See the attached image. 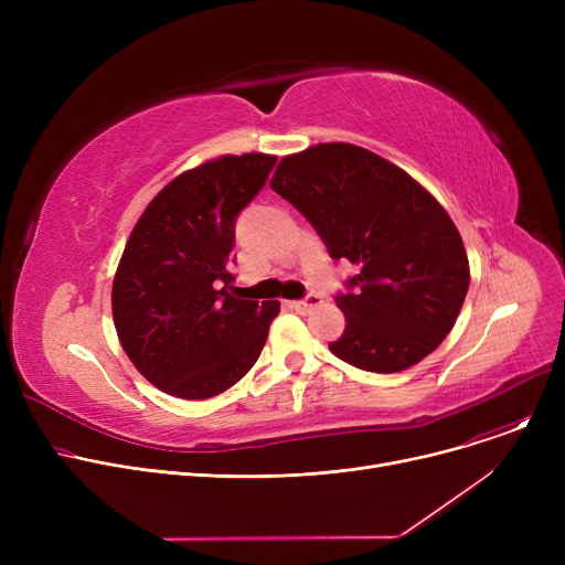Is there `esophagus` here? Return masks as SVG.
Segmentation results:
<instances>
[{"instance_id": "obj_1", "label": "esophagus", "mask_w": 565, "mask_h": 565, "mask_svg": "<svg viewBox=\"0 0 565 565\" xmlns=\"http://www.w3.org/2000/svg\"><path fill=\"white\" fill-rule=\"evenodd\" d=\"M322 305V300H320V295H316V292H309L305 300H295V302H290V307L298 311V313H311L316 307H320Z\"/></svg>"}]
</instances>
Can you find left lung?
I'll return each mask as SVG.
<instances>
[{
    "instance_id": "8db88e82",
    "label": "left lung",
    "mask_w": 565,
    "mask_h": 565,
    "mask_svg": "<svg viewBox=\"0 0 565 565\" xmlns=\"http://www.w3.org/2000/svg\"><path fill=\"white\" fill-rule=\"evenodd\" d=\"M270 188L292 203L334 260L360 273L337 307L345 330L330 350L371 373H398L430 354L456 324L469 288L462 237L401 167L354 143L286 156Z\"/></svg>"
}]
</instances>
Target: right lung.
<instances>
[{"label": "right lung", "instance_id": "right-lung-1", "mask_svg": "<svg viewBox=\"0 0 565 565\" xmlns=\"http://www.w3.org/2000/svg\"><path fill=\"white\" fill-rule=\"evenodd\" d=\"M277 158L222 156L160 190L137 220L111 286L114 328L135 369L169 396L211 398L258 360L275 300L228 292L235 217Z\"/></svg>", "mask_w": 565, "mask_h": 565}]
</instances>
